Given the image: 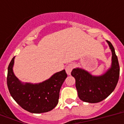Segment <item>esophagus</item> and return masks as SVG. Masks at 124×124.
<instances>
[{
    "label": "esophagus",
    "mask_w": 124,
    "mask_h": 124,
    "mask_svg": "<svg viewBox=\"0 0 124 124\" xmlns=\"http://www.w3.org/2000/svg\"><path fill=\"white\" fill-rule=\"evenodd\" d=\"M73 68H74L73 64H69L68 66H66V73L68 74V75H70V74H71V72L72 70L73 69Z\"/></svg>",
    "instance_id": "esophagus-1"
}]
</instances>
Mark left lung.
<instances>
[{
  "label": "left lung",
  "instance_id": "1",
  "mask_svg": "<svg viewBox=\"0 0 124 124\" xmlns=\"http://www.w3.org/2000/svg\"><path fill=\"white\" fill-rule=\"evenodd\" d=\"M112 53L111 64L106 72L100 75H93L81 68H74L71 75L75 79L78 96L81 100L88 103H98L106 99L115 89L120 75V68L115 48L106 40Z\"/></svg>",
  "mask_w": 124,
  "mask_h": 124
}]
</instances>
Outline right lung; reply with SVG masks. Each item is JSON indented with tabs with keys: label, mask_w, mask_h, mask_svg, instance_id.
Here are the masks:
<instances>
[{
	"label": "right lung",
	"mask_w": 124,
	"mask_h": 124,
	"mask_svg": "<svg viewBox=\"0 0 124 124\" xmlns=\"http://www.w3.org/2000/svg\"><path fill=\"white\" fill-rule=\"evenodd\" d=\"M14 60L13 57L8 68L7 84L15 102L32 113H42L54 109L58 104L61 86L67 77L65 70L55 73L42 82H23L13 72Z\"/></svg>",
	"instance_id": "add662e5"
}]
</instances>
